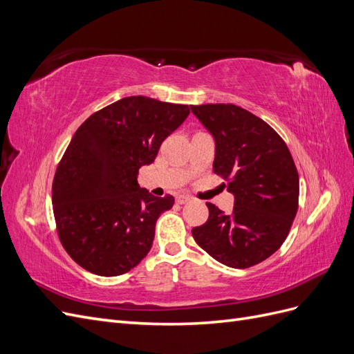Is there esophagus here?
<instances>
[{
	"label": "esophagus",
	"mask_w": 354,
	"mask_h": 354,
	"mask_svg": "<svg viewBox=\"0 0 354 354\" xmlns=\"http://www.w3.org/2000/svg\"><path fill=\"white\" fill-rule=\"evenodd\" d=\"M176 201H177V203H180V205H183V203H187L190 201V196H187V195H178L176 198Z\"/></svg>",
	"instance_id": "obj_1"
}]
</instances>
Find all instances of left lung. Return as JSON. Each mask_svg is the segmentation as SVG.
<instances>
[{"label":"left lung","instance_id":"obj_1","mask_svg":"<svg viewBox=\"0 0 354 354\" xmlns=\"http://www.w3.org/2000/svg\"><path fill=\"white\" fill-rule=\"evenodd\" d=\"M216 140L212 169L234 196L232 212L212 203L208 220L192 229L212 259L248 269L281 248L298 209L299 180L291 152L261 118L236 104L190 106Z\"/></svg>","mask_w":354,"mask_h":354}]
</instances>
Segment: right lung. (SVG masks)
<instances>
[{"mask_svg":"<svg viewBox=\"0 0 354 354\" xmlns=\"http://www.w3.org/2000/svg\"><path fill=\"white\" fill-rule=\"evenodd\" d=\"M189 112L186 104L131 95L94 112L73 134L51 194L59 239L82 269L120 276L151 251L156 220L174 198L151 195L137 174Z\"/></svg>","mask_w":354,"mask_h":354,"instance_id":"add662e5","label":"right lung"}]
</instances>
